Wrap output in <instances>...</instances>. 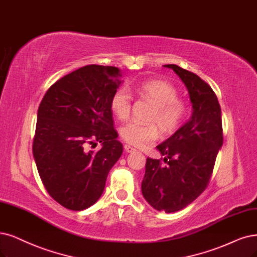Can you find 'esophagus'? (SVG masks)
<instances>
[{"instance_id": "1", "label": "esophagus", "mask_w": 257, "mask_h": 257, "mask_svg": "<svg viewBox=\"0 0 257 257\" xmlns=\"http://www.w3.org/2000/svg\"><path fill=\"white\" fill-rule=\"evenodd\" d=\"M123 148H125L126 153H135V151H136V149L134 147H131L130 145H125V146H123Z\"/></svg>"}]
</instances>
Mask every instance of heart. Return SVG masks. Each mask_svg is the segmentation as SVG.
I'll return each instance as SVG.
<instances>
[{
  "label": "heart",
  "mask_w": 257,
  "mask_h": 257,
  "mask_svg": "<svg viewBox=\"0 0 257 257\" xmlns=\"http://www.w3.org/2000/svg\"><path fill=\"white\" fill-rule=\"evenodd\" d=\"M136 91L143 98L155 104L148 120L150 123L130 121L120 130V138L126 143L136 147H145L154 143L160 137V130L164 136H172L186 120L189 114V104L179 98V92L175 85L165 80L148 79L141 82ZM110 107L118 119L127 120L131 114L132 95L129 89L121 87L112 94Z\"/></svg>",
  "instance_id": "b5f03b06"
}]
</instances>
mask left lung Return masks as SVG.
<instances>
[{
  "label": "left lung",
  "instance_id": "obj_1",
  "mask_svg": "<svg viewBox=\"0 0 257 257\" xmlns=\"http://www.w3.org/2000/svg\"><path fill=\"white\" fill-rule=\"evenodd\" d=\"M164 66L174 70L186 85L194 111L191 119L157 146L164 158H147L142 193L156 210L173 213L191 204L205 191L223 135L221 108L210 85L176 64Z\"/></svg>",
  "mask_w": 257,
  "mask_h": 257
}]
</instances>
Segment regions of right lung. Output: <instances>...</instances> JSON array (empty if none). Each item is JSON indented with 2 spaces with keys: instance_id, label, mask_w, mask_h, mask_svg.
<instances>
[{
  "instance_id": "obj_1",
  "label": "right lung",
  "mask_w": 257,
  "mask_h": 257,
  "mask_svg": "<svg viewBox=\"0 0 257 257\" xmlns=\"http://www.w3.org/2000/svg\"><path fill=\"white\" fill-rule=\"evenodd\" d=\"M120 77L115 66L85 65L52 84L40 102L35 162L47 193L69 210L82 211L98 200L122 154L110 107ZM96 141L103 147L89 151Z\"/></svg>"
}]
</instances>
